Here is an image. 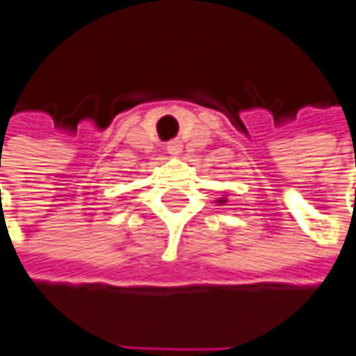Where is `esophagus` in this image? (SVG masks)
<instances>
[{
    "instance_id": "34e87169",
    "label": "esophagus",
    "mask_w": 356,
    "mask_h": 356,
    "mask_svg": "<svg viewBox=\"0 0 356 356\" xmlns=\"http://www.w3.org/2000/svg\"><path fill=\"white\" fill-rule=\"evenodd\" d=\"M166 152L172 154V156H177V154L181 152V143H179V141H170V143L166 145Z\"/></svg>"
}]
</instances>
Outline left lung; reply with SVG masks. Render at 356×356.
I'll return each mask as SVG.
<instances>
[{
	"mask_svg": "<svg viewBox=\"0 0 356 356\" xmlns=\"http://www.w3.org/2000/svg\"><path fill=\"white\" fill-rule=\"evenodd\" d=\"M217 202H219V204H223V202H227V200H223V198H221V200H217Z\"/></svg>",
	"mask_w": 356,
	"mask_h": 356,
	"instance_id": "8db88e82",
	"label": "left lung"
}]
</instances>
